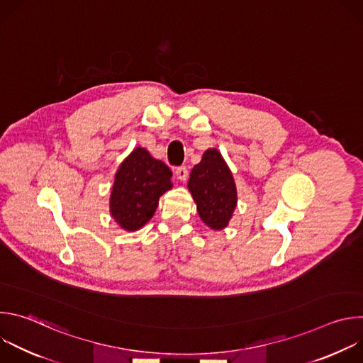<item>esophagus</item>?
Segmentation results:
<instances>
[{
    "label": "esophagus",
    "instance_id": "esophagus-1",
    "mask_svg": "<svg viewBox=\"0 0 363 363\" xmlns=\"http://www.w3.org/2000/svg\"><path fill=\"white\" fill-rule=\"evenodd\" d=\"M175 177H177V179L181 181V182L186 181V178H188V169H186L185 167L177 168V169H175Z\"/></svg>",
    "mask_w": 363,
    "mask_h": 363
}]
</instances>
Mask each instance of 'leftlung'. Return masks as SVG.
Here are the masks:
<instances>
[{
  "mask_svg": "<svg viewBox=\"0 0 363 363\" xmlns=\"http://www.w3.org/2000/svg\"><path fill=\"white\" fill-rule=\"evenodd\" d=\"M188 189L199 218L214 231L224 230L237 206V186L230 167L218 149L210 147L189 175Z\"/></svg>",
  "mask_w": 363,
  "mask_h": 363,
  "instance_id": "obj_1",
  "label": "left lung"
}]
</instances>
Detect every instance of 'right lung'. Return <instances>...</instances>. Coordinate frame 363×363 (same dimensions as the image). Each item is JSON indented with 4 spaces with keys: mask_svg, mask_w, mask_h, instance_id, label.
Segmentation results:
<instances>
[{
    "mask_svg": "<svg viewBox=\"0 0 363 363\" xmlns=\"http://www.w3.org/2000/svg\"><path fill=\"white\" fill-rule=\"evenodd\" d=\"M172 172L147 149L138 146L119 165L109 198V211L128 233L140 230L153 217L160 198L172 188Z\"/></svg>",
    "mask_w": 363,
    "mask_h": 363,
    "instance_id": "add662e5",
    "label": "right lung"
}]
</instances>
